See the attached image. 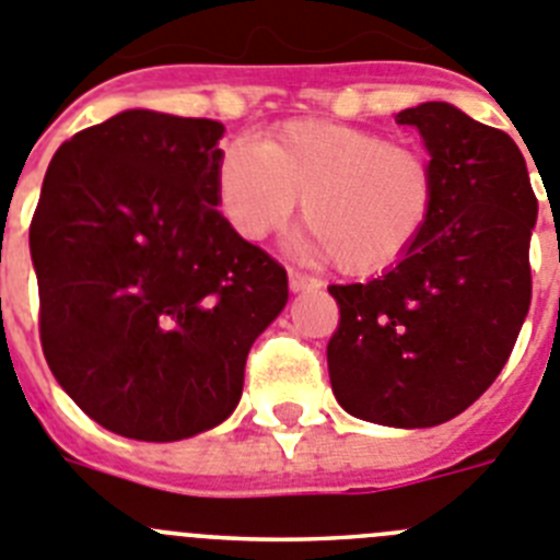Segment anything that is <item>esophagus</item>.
I'll return each mask as SVG.
<instances>
[{
  "label": "esophagus",
  "mask_w": 560,
  "mask_h": 560,
  "mask_svg": "<svg viewBox=\"0 0 560 560\" xmlns=\"http://www.w3.org/2000/svg\"><path fill=\"white\" fill-rule=\"evenodd\" d=\"M320 281L312 279V276L299 273V270H290V290L292 292H304V290H317Z\"/></svg>",
  "instance_id": "esophagus-1"
}]
</instances>
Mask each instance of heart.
Listing matches in <instances>:
<instances>
[{"label": "heart", "instance_id": "b5f03b06", "mask_svg": "<svg viewBox=\"0 0 560 560\" xmlns=\"http://www.w3.org/2000/svg\"><path fill=\"white\" fill-rule=\"evenodd\" d=\"M225 220L248 240L273 234L301 198L306 254L346 276H374L407 256L430 225L438 173L430 155L387 136L295 119L265 139H236L218 170Z\"/></svg>", "mask_w": 560, "mask_h": 560}]
</instances>
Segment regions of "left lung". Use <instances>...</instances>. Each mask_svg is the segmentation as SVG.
Returning <instances> with one entry per match:
<instances>
[{
  "instance_id": "1",
  "label": "left lung",
  "mask_w": 560,
  "mask_h": 560,
  "mask_svg": "<svg viewBox=\"0 0 560 560\" xmlns=\"http://www.w3.org/2000/svg\"><path fill=\"white\" fill-rule=\"evenodd\" d=\"M438 173L430 225L365 284H331L340 324L326 346L335 399L382 427H435L500 376L530 310L538 200L522 150L450 103L396 114Z\"/></svg>"
}]
</instances>
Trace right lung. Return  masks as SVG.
Wrapping results in <instances>:
<instances>
[{
    "label": "right lung",
    "mask_w": 560,
    "mask_h": 560,
    "mask_svg": "<svg viewBox=\"0 0 560 560\" xmlns=\"http://www.w3.org/2000/svg\"><path fill=\"white\" fill-rule=\"evenodd\" d=\"M214 119L130 108L74 133L30 223L44 357L100 427L180 441L223 424L287 270L218 211Z\"/></svg>",
    "instance_id": "add662e5"
}]
</instances>
